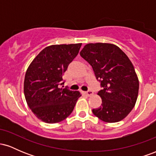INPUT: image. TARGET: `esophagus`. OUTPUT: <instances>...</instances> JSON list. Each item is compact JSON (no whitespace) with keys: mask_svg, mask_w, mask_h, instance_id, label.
<instances>
[{"mask_svg":"<svg viewBox=\"0 0 156 156\" xmlns=\"http://www.w3.org/2000/svg\"><path fill=\"white\" fill-rule=\"evenodd\" d=\"M84 94H85L87 96H91V95H92V94H93V92H92V91H91V90H88L87 92H84Z\"/></svg>","mask_w":156,"mask_h":156,"instance_id":"34e87169","label":"esophagus"}]
</instances>
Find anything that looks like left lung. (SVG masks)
Instances as JSON below:
<instances>
[{"label": "left lung", "instance_id": "left-lung-1", "mask_svg": "<svg viewBox=\"0 0 156 156\" xmlns=\"http://www.w3.org/2000/svg\"><path fill=\"white\" fill-rule=\"evenodd\" d=\"M92 67L101 90V106L92 109L97 117L105 122H117L131 112L139 93V79L133 64L115 44L89 43L80 52Z\"/></svg>", "mask_w": 156, "mask_h": 156}]
</instances>
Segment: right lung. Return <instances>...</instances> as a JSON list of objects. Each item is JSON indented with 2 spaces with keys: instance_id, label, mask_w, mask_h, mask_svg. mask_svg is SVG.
Masks as SVG:
<instances>
[{
  "instance_id": "obj_1",
  "label": "right lung",
  "mask_w": 156,
  "mask_h": 156,
  "mask_svg": "<svg viewBox=\"0 0 156 156\" xmlns=\"http://www.w3.org/2000/svg\"><path fill=\"white\" fill-rule=\"evenodd\" d=\"M80 47L81 43L48 46L27 69L24 80L27 104L36 117L44 122L56 123L65 119L81 96L78 91L59 88L64 83V72Z\"/></svg>"
}]
</instances>
